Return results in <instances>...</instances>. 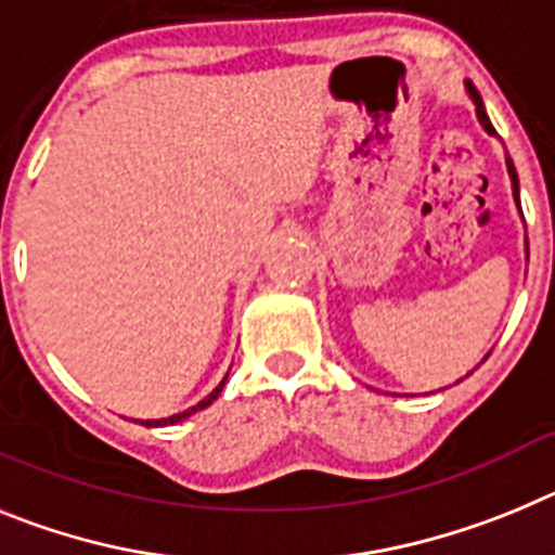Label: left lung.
Here are the masks:
<instances>
[{
  "instance_id": "left-lung-1",
  "label": "left lung",
  "mask_w": 555,
  "mask_h": 555,
  "mask_svg": "<svg viewBox=\"0 0 555 555\" xmlns=\"http://www.w3.org/2000/svg\"><path fill=\"white\" fill-rule=\"evenodd\" d=\"M466 94H469L472 103H475V114H478L480 125H483V131L489 133V137H494V128H491V122H489V114H486V108H483V100H480L478 89H475V86H472L469 80H466ZM505 167H508V178H511V190H514V201H517V206H519V181H517V170H514V162H511L508 156H505ZM483 360H486V358H483Z\"/></svg>"
}]
</instances>
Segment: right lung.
<instances>
[{"mask_svg": "<svg viewBox=\"0 0 555 555\" xmlns=\"http://www.w3.org/2000/svg\"><path fill=\"white\" fill-rule=\"evenodd\" d=\"M225 379H229V374H225V377L220 379V385H218V388H215V391L209 393V397H204V399H201V402H197V404H192V408H186V411L176 413V416H167V418H147V422H142V424H144V427H167V424L184 422L186 416H192V413H197V411H204V408H209V404L220 397V391H223Z\"/></svg>", "mask_w": 555, "mask_h": 555, "instance_id": "right-lung-1", "label": "right lung"}]
</instances>
